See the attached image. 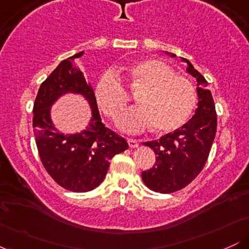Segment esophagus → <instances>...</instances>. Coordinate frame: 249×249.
<instances>
[{"instance_id": "34e87169", "label": "esophagus", "mask_w": 249, "mask_h": 249, "mask_svg": "<svg viewBox=\"0 0 249 249\" xmlns=\"http://www.w3.org/2000/svg\"><path fill=\"white\" fill-rule=\"evenodd\" d=\"M127 142H128V146L131 148H136L139 146V142L138 141H136V139H127Z\"/></svg>"}]
</instances>
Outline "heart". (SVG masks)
<instances>
[{"instance_id": "heart-1", "label": "heart", "mask_w": 249, "mask_h": 249, "mask_svg": "<svg viewBox=\"0 0 249 249\" xmlns=\"http://www.w3.org/2000/svg\"><path fill=\"white\" fill-rule=\"evenodd\" d=\"M131 90L139 92L138 107L121 116L118 126L138 133L153 126L156 132H172L186 123L196 104V90L186 77L176 75L170 65L156 58L141 61L124 75ZM95 98L101 110L117 119L127 103V93L113 71H105L95 85Z\"/></svg>"}]
</instances>
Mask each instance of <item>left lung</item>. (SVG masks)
<instances>
[{
	"instance_id": "1",
	"label": "left lung",
	"mask_w": 249,
	"mask_h": 249,
	"mask_svg": "<svg viewBox=\"0 0 249 249\" xmlns=\"http://www.w3.org/2000/svg\"><path fill=\"white\" fill-rule=\"evenodd\" d=\"M172 58L176 55L167 53ZM186 71L196 79L198 107L192 118L174 132L160 137L159 141L142 142L156 153V164L142 172L144 184L159 193H172L187 186L206 164L216 133L215 105L205 77L194 69L188 59Z\"/></svg>"
}]
</instances>
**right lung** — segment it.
<instances>
[{
	"label": "right lung",
	"instance_id": "right-lung-1",
	"mask_svg": "<svg viewBox=\"0 0 249 249\" xmlns=\"http://www.w3.org/2000/svg\"><path fill=\"white\" fill-rule=\"evenodd\" d=\"M83 53L59 63L39 87L33 110L34 133L43 166L57 184L72 192L96 188L107 176L111 159L128 147L123 137L102 123L95 91L75 62ZM69 93L82 95L91 110L87 128L76 134L62 133L51 118L52 105Z\"/></svg>",
	"mask_w": 249,
	"mask_h": 249
}]
</instances>
